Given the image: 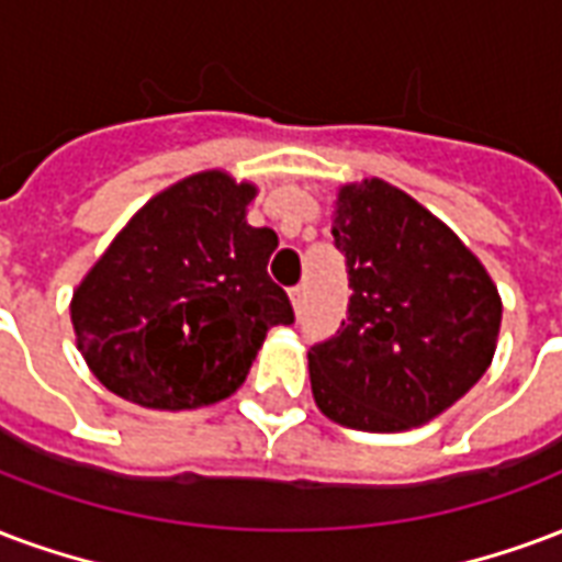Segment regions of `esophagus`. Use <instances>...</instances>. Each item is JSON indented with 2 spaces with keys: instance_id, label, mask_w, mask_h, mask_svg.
Wrapping results in <instances>:
<instances>
[{
  "instance_id": "obj_1",
  "label": "esophagus",
  "mask_w": 562,
  "mask_h": 562,
  "mask_svg": "<svg viewBox=\"0 0 562 562\" xmlns=\"http://www.w3.org/2000/svg\"><path fill=\"white\" fill-rule=\"evenodd\" d=\"M289 301H292L294 313H301V310H303V289H301V285H294L292 292H289Z\"/></svg>"
}]
</instances>
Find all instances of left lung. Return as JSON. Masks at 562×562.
I'll return each mask as SVG.
<instances>
[{"instance_id":"obj_1","label":"left lung","mask_w":562,"mask_h":562,"mask_svg":"<svg viewBox=\"0 0 562 562\" xmlns=\"http://www.w3.org/2000/svg\"><path fill=\"white\" fill-rule=\"evenodd\" d=\"M334 240L348 322L310 348V384L345 429L408 431L452 408L492 366L503 301L471 247L384 178L339 184Z\"/></svg>"}]
</instances>
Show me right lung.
Returning <instances> with one entry per match:
<instances>
[{
	"mask_svg": "<svg viewBox=\"0 0 562 562\" xmlns=\"http://www.w3.org/2000/svg\"><path fill=\"white\" fill-rule=\"evenodd\" d=\"M252 181L202 169L160 190L112 238L70 297L82 360L148 411L217 405L238 390L292 303L268 277L273 228L247 223Z\"/></svg>",
	"mask_w": 562,
	"mask_h": 562,
	"instance_id": "add662e5",
	"label": "right lung"
}]
</instances>
